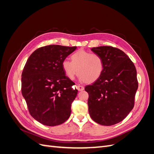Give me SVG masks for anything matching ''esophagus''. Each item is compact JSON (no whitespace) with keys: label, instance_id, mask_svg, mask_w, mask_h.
I'll use <instances>...</instances> for the list:
<instances>
[{"label":"esophagus","instance_id":"esophagus-1","mask_svg":"<svg viewBox=\"0 0 154 154\" xmlns=\"http://www.w3.org/2000/svg\"><path fill=\"white\" fill-rule=\"evenodd\" d=\"M77 89L78 90V91H82L84 90V87L82 86V85H78L77 86Z\"/></svg>","mask_w":154,"mask_h":154}]
</instances>
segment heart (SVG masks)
I'll return each instance as SVG.
<instances>
[{
    "label": "heart",
    "mask_w": 154,
    "mask_h": 154,
    "mask_svg": "<svg viewBox=\"0 0 154 154\" xmlns=\"http://www.w3.org/2000/svg\"><path fill=\"white\" fill-rule=\"evenodd\" d=\"M71 62L64 60L62 66L66 76L73 80L76 75L88 83H94L101 78L104 71V62L100 55L79 50L71 56Z\"/></svg>",
    "instance_id": "1"
}]
</instances>
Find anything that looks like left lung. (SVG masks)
<instances>
[{
	"instance_id": "8db88e82",
	"label": "left lung",
	"mask_w": 154,
	"mask_h": 154,
	"mask_svg": "<svg viewBox=\"0 0 154 154\" xmlns=\"http://www.w3.org/2000/svg\"><path fill=\"white\" fill-rule=\"evenodd\" d=\"M91 51L103 58L104 71L98 80L85 87L88 112L97 123L113 125L123 121L134 108L138 88L136 69L118 48L100 46Z\"/></svg>"
}]
</instances>
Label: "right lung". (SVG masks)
<instances>
[{"label": "right lung", "instance_id": "add662e5", "mask_svg": "<svg viewBox=\"0 0 154 154\" xmlns=\"http://www.w3.org/2000/svg\"><path fill=\"white\" fill-rule=\"evenodd\" d=\"M76 47L44 46L27 59L22 73V94L31 116L44 125L57 126L69 119L78 90L66 76L62 63Z\"/></svg>", "mask_w": 154, "mask_h": 154}]
</instances>
